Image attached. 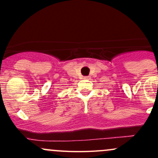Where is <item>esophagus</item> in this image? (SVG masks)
Instances as JSON below:
<instances>
[{"label": "esophagus", "mask_w": 158, "mask_h": 158, "mask_svg": "<svg viewBox=\"0 0 158 158\" xmlns=\"http://www.w3.org/2000/svg\"><path fill=\"white\" fill-rule=\"evenodd\" d=\"M84 79H90V77H89V76H85V77H84Z\"/></svg>", "instance_id": "obj_1"}]
</instances>
